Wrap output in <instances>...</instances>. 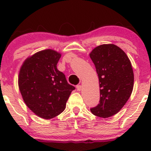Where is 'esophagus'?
Segmentation results:
<instances>
[{"label": "esophagus", "mask_w": 151, "mask_h": 151, "mask_svg": "<svg viewBox=\"0 0 151 151\" xmlns=\"http://www.w3.org/2000/svg\"><path fill=\"white\" fill-rule=\"evenodd\" d=\"M76 88H77V90L78 91H81V89H82V87H81V85H77V87H76Z\"/></svg>", "instance_id": "obj_1"}]
</instances>
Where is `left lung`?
Wrapping results in <instances>:
<instances>
[{
  "label": "left lung",
  "mask_w": 151,
  "mask_h": 151,
  "mask_svg": "<svg viewBox=\"0 0 151 151\" xmlns=\"http://www.w3.org/2000/svg\"><path fill=\"white\" fill-rule=\"evenodd\" d=\"M99 76L100 101L91 108L93 115L109 118L118 113L132 93L134 72L126 53L115 45H102L90 54Z\"/></svg>",
  "instance_id": "8db88e82"
}]
</instances>
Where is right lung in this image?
Wrapping results in <instances>:
<instances>
[{
	"label": "right lung",
	"instance_id": "1",
	"mask_svg": "<svg viewBox=\"0 0 151 151\" xmlns=\"http://www.w3.org/2000/svg\"><path fill=\"white\" fill-rule=\"evenodd\" d=\"M60 56L52 50H42L27 58L19 71L18 84L22 99L30 110L44 119L61 113L75 89L58 70Z\"/></svg>",
	"mask_w": 151,
	"mask_h": 151
}]
</instances>
